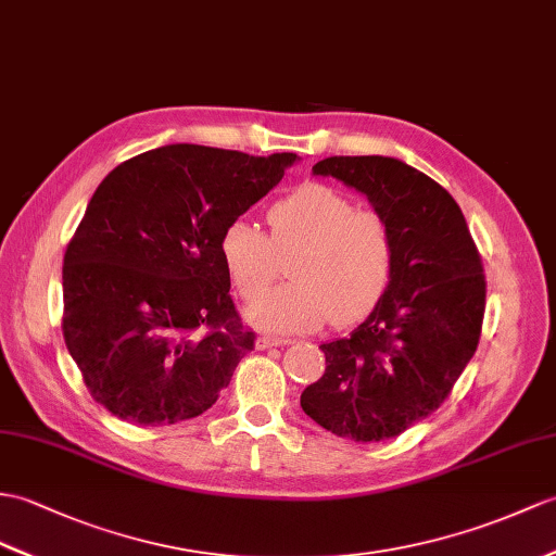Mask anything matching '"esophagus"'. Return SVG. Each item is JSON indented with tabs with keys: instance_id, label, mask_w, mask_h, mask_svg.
<instances>
[{
	"instance_id": "esophagus-1",
	"label": "esophagus",
	"mask_w": 556,
	"mask_h": 556,
	"mask_svg": "<svg viewBox=\"0 0 556 556\" xmlns=\"http://www.w3.org/2000/svg\"><path fill=\"white\" fill-rule=\"evenodd\" d=\"M291 343V339H281V337H269V333H265V337H261L257 339V348H261V351H265V348H277V345H289Z\"/></svg>"
}]
</instances>
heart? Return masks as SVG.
I'll list each match as a JSON object with an SVG mask.
<instances>
[{"instance_id":"1","label":"heart","mask_w":556,"mask_h":556,"mask_svg":"<svg viewBox=\"0 0 556 556\" xmlns=\"http://www.w3.org/2000/svg\"><path fill=\"white\" fill-rule=\"evenodd\" d=\"M265 231L235 219L219 237V255L237 293L261 301L290 256L294 279L253 309L265 329H315L333 319L355 325L391 287L395 247L391 227L371 208H355L343 191L305 182L267 211Z\"/></svg>"}]
</instances>
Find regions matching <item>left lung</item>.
I'll return each mask as SVG.
<instances>
[{"label":"left lung","instance_id":"left-lung-1","mask_svg":"<svg viewBox=\"0 0 556 556\" xmlns=\"http://www.w3.org/2000/svg\"><path fill=\"white\" fill-rule=\"evenodd\" d=\"M363 191L391 227V287L351 337L319 345L321 379L301 407L355 443L395 438L453 393L481 339L485 275L459 205L415 167L386 156H331L313 165Z\"/></svg>","mask_w":556,"mask_h":556}]
</instances>
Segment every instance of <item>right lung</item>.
Masks as SVG:
<instances>
[{
    "label": "right lung",
    "instance_id": "add662e5",
    "mask_svg": "<svg viewBox=\"0 0 556 556\" xmlns=\"http://www.w3.org/2000/svg\"><path fill=\"white\" fill-rule=\"evenodd\" d=\"M295 153L170 144L103 177L63 255V341L99 405L139 426L203 415L255 348L219 237Z\"/></svg>",
    "mask_w": 556,
    "mask_h": 556
}]
</instances>
